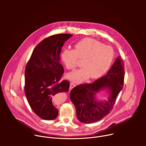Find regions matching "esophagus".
Segmentation results:
<instances>
[{
	"instance_id": "34e87169",
	"label": "esophagus",
	"mask_w": 146,
	"mask_h": 146,
	"mask_svg": "<svg viewBox=\"0 0 146 146\" xmlns=\"http://www.w3.org/2000/svg\"><path fill=\"white\" fill-rule=\"evenodd\" d=\"M76 86V84H75V83L73 82H71L70 84V89L72 90V88H73L74 87H75Z\"/></svg>"
}]
</instances>
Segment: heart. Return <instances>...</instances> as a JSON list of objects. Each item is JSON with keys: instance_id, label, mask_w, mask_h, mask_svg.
Listing matches in <instances>:
<instances>
[{"instance_id": "b5f03b06", "label": "heart", "mask_w": 146, "mask_h": 146, "mask_svg": "<svg viewBox=\"0 0 146 146\" xmlns=\"http://www.w3.org/2000/svg\"><path fill=\"white\" fill-rule=\"evenodd\" d=\"M114 58L113 49L91 38L81 40L74 45V49H65L61 59L68 69H74L78 65V59H83V68L70 72L67 78L74 82L98 78L110 68Z\"/></svg>"}]
</instances>
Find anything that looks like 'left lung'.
Instances as JSON below:
<instances>
[{
	"mask_svg": "<svg viewBox=\"0 0 146 146\" xmlns=\"http://www.w3.org/2000/svg\"><path fill=\"white\" fill-rule=\"evenodd\" d=\"M124 76L123 62L119 56L105 76L92 83L80 84L71 90L70 99L76 107L79 121L86 123L95 122L110 113L117 95L122 89ZM106 88L109 89L110 94L108 100L96 101L95 95Z\"/></svg>",
	"mask_w": 146,
	"mask_h": 146,
	"instance_id": "left-lung-1",
	"label": "left lung"
}]
</instances>
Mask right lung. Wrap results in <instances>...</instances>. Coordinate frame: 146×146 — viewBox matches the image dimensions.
<instances>
[{
    "label": "right lung",
    "mask_w": 146,
    "mask_h": 146,
    "mask_svg": "<svg viewBox=\"0 0 146 146\" xmlns=\"http://www.w3.org/2000/svg\"><path fill=\"white\" fill-rule=\"evenodd\" d=\"M73 35L57 34L39 43L33 50L25 70V94L34 113L41 119L52 120L58 115L52 98L69 91L70 82L60 81L64 73L60 54L65 41Z\"/></svg>",
    "instance_id": "1"
}]
</instances>
